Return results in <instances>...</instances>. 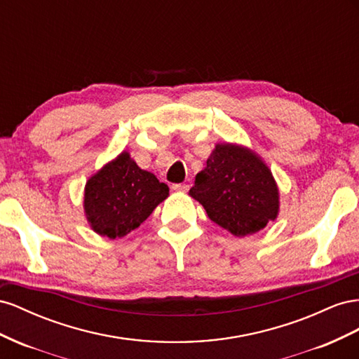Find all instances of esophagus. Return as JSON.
I'll list each match as a JSON object with an SVG mask.
<instances>
[{
    "mask_svg": "<svg viewBox=\"0 0 359 359\" xmlns=\"http://www.w3.org/2000/svg\"><path fill=\"white\" fill-rule=\"evenodd\" d=\"M174 191H180V192H187L189 189V185L187 183H176V185H172Z\"/></svg>",
    "mask_w": 359,
    "mask_h": 359,
    "instance_id": "1",
    "label": "esophagus"
}]
</instances>
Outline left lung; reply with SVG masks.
<instances>
[{"label": "left lung", "instance_id": "obj_1", "mask_svg": "<svg viewBox=\"0 0 359 359\" xmlns=\"http://www.w3.org/2000/svg\"><path fill=\"white\" fill-rule=\"evenodd\" d=\"M189 196L213 222L239 238L264 229L280 209L278 187L268 165L250 149L229 142L215 146Z\"/></svg>", "mask_w": 359, "mask_h": 359}]
</instances>
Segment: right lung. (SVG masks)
<instances>
[{"label":"right lung","mask_w":359,"mask_h":359,"mask_svg":"<svg viewBox=\"0 0 359 359\" xmlns=\"http://www.w3.org/2000/svg\"><path fill=\"white\" fill-rule=\"evenodd\" d=\"M168 191L155 174L141 170L128 151H121L87 182V221L100 236L123 238L150 217L158 204L168 197Z\"/></svg>","instance_id":"1"}]
</instances>
